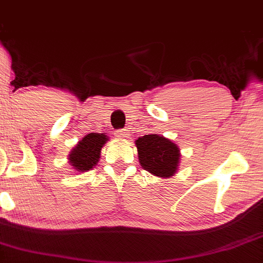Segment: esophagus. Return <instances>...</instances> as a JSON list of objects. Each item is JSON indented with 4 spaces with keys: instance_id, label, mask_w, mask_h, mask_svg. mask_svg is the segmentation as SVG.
<instances>
[{
    "instance_id": "esophagus-1",
    "label": "esophagus",
    "mask_w": 263,
    "mask_h": 263,
    "mask_svg": "<svg viewBox=\"0 0 263 263\" xmlns=\"http://www.w3.org/2000/svg\"><path fill=\"white\" fill-rule=\"evenodd\" d=\"M116 137L120 138V140H125V138H127L128 136V131L126 128H122V129H117L116 131Z\"/></svg>"
}]
</instances>
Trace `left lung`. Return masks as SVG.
Returning <instances> with one entry per match:
<instances>
[{
  "label": "left lung",
  "mask_w": 263,
  "mask_h": 263,
  "mask_svg": "<svg viewBox=\"0 0 263 263\" xmlns=\"http://www.w3.org/2000/svg\"><path fill=\"white\" fill-rule=\"evenodd\" d=\"M135 143L140 164L144 171L159 178H171L176 174L180 151L174 142L161 135L152 134L138 137Z\"/></svg>",
  "instance_id": "1"
}]
</instances>
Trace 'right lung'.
I'll list each match as a JSON object with an SVG mask.
<instances>
[{
  "label": "right lung",
  "mask_w": 263,
  "mask_h": 263,
  "mask_svg": "<svg viewBox=\"0 0 263 263\" xmlns=\"http://www.w3.org/2000/svg\"><path fill=\"white\" fill-rule=\"evenodd\" d=\"M108 137L105 134L86 135L69 155V163L78 172L92 170L100 159L101 148L106 143Z\"/></svg>",
  "instance_id": "obj_1"
}]
</instances>
